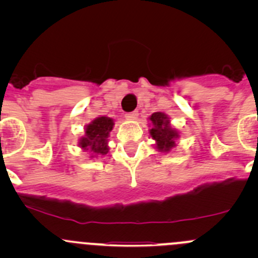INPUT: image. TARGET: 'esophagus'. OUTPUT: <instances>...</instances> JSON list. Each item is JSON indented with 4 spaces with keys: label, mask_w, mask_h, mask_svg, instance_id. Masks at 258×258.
Returning <instances> with one entry per match:
<instances>
[{
    "label": "esophagus",
    "mask_w": 258,
    "mask_h": 258,
    "mask_svg": "<svg viewBox=\"0 0 258 258\" xmlns=\"http://www.w3.org/2000/svg\"><path fill=\"white\" fill-rule=\"evenodd\" d=\"M124 117H126V119H136L137 117H139V112H137V111H134V112L126 113Z\"/></svg>",
    "instance_id": "esophagus-1"
}]
</instances>
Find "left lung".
I'll return each instance as SVG.
<instances>
[{
	"mask_svg": "<svg viewBox=\"0 0 258 258\" xmlns=\"http://www.w3.org/2000/svg\"><path fill=\"white\" fill-rule=\"evenodd\" d=\"M150 121L152 123L150 136L156 141V148L160 152H170L176 146V140L179 137L178 131L171 127L170 118L166 113H152Z\"/></svg>",
	"mask_w": 258,
	"mask_h": 258,
	"instance_id": "1",
	"label": "left lung"
}]
</instances>
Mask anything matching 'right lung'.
<instances>
[{
	"label": "right lung",
	"mask_w": 258,
	"mask_h": 258,
	"mask_svg": "<svg viewBox=\"0 0 258 258\" xmlns=\"http://www.w3.org/2000/svg\"><path fill=\"white\" fill-rule=\"evenodd\" d=\"M113 119L101 116L93 119L85 128V136L80 139L79 146L91 153V157L108 152V136L113 128Z\"/></svg>",
	"instance_id": "obj_1"
}]
</instances>
